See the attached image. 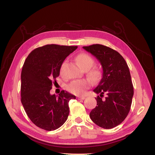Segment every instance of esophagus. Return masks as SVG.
<instances>
[{
    "label": "esophagus",
    "mask_w": 155,
    "mask_h": 155,
    "mask_svg": "<svg viewBox=\"0 0 155 155\" xmlns=\"http://www.w3.org/2000/svg\"><path fill=\"white\" fill-rule=\"evenodd\" d=\"M85 98V96H77L78 100H84Z\"/></svg>",
    "instance_id": "1"
}]
</instances>
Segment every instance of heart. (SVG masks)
<instances>
[{
    "label": "heart",
    "mask_w": 155,
    "mask_h": 155,
    "mask_svg": "<svg viewBox=\"0 0 155 155\" xmlns=\"http://www.w3.org/2000/svg\"><path fill=\"white\" fill-rule=\"evenodd\" d=\"M77 63L83 70H88L91 68L94 63V60L91 56L86 53H81L77 55ZM66 64L64 61L60 68V72L62 73L63 67ZM88 76L92 81H96L100 77V71L97 68H92L88 71ZM89 87V83L85 79H77L70 82L67 86V90L69 92L75 95H82L85 92V91Z\"/></svg>",
    "instance_id": "b5f03b06"
}]
</instances>
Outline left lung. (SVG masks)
Returning <instances> with one entry per match:
<instances>
[{
	"mask_svg": "<svg viewBox=\"0 0 155 155\" xmlns=\"http://www.w3.org/2000/svg\"><path fill=\"white\" fill-rule=\"evenodd\" d=\"M101 63L103 76L93 91L97 106L90 117L97 125L112 129L120 125L127 116L134 94L130 74L125 60L118 51L106 46L96 44L83 46Z\"/></svg>",
	"mask_w": 155,
	"mask_h": 155,
	"instance_id": "obj_1",
	"label": "left lung"
}]
</instances>
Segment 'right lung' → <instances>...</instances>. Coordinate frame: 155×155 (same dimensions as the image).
<instances>
[{"mask_svg": "<svg viewBox=\"0 0 155 155\" xmlns=\"http://www.w3.org/2000/svg\"><path fill=\"white\" fill-rule=\"evenodd\" d=\"M77 46L46 45L31 51L21 72V103L28 116L38 127L54 130L66 121L68 102L76 96L61 91L58 96L50 91L60 68Z\"/></svg>", "mask_w": 155, "mask_h": 155, "instance_id": "1", "label": "right lung"}]
</instances>
